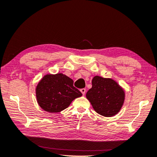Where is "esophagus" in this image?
I'll use <instances>...</instances> for the list:
<instances>
[{"label":"esophagus","instance_id":"esophagus-1","mask_svg":"<svg viewBox=\"0 0 157 157\" xmlns=\"http://www.w3.org/2000/svg\"><path fill=\"white\" fill-rule=\"evenodd\" d=\"M80 91H81V93H82V94L84 95L85 93H86V90L85 88H82V89H80Z\"/></svg>","mask_w":157,"mask_h":157}]
</instances>
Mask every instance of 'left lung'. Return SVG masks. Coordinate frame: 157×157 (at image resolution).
Returning <instances> with one entry per match:
<instances>
[{
  "label": "left lung",
  "instance_id": "8db88e82",
  "mask_svg": "<svg viewBox=\"0 0 157 157\" xmlns=\"http://www.w3.org/2000/svg\"><path fill=\"white\" fill-rule=\"evenodd\" d=\"M92 86L86 96L95 112L105 117L118 113L123 105L125 94L118 83L112 79L94 76Z\"/></svg>",
  "mask_w": 157,
  "mask_h": 157
}]
</instances>
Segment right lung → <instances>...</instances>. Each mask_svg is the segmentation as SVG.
Segmentation results:
<instances>
[{
    "label": "right lung",
    "instance_id": "1",
    "mask_svg": "<svg viewBox=\"0 0 157 157\" xmlns=\"http://www.w3.org/2000/svg\"><path fill=\"white\" fill-rule=\"evenodd\" d=\"M82 95L81 92L73 86V79L63 73L45 75L36 88L39 106L50 113L63 111Z\"/></svg>",
    "mask_w": 157,
    "mask_h": 157
}]
</instances>
